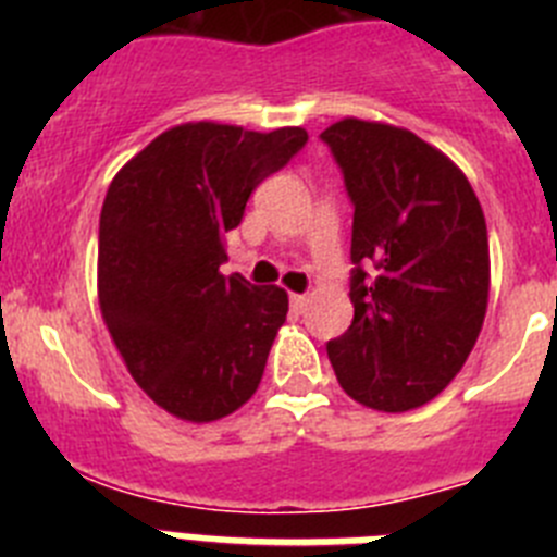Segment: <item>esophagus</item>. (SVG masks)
<instances>
[{"label":"esophagus","instance_id":"obj_1","mask_svg":"<svg viewBox=\"0 0 557 557\" xmlns=\"http://www.w3.org/2000/svg\"><path fill=\"white\" fill-rule=\"evenodd\" d=\"M307 304H309L307 295H298V293L289 295V307H293L295 312H304V309H307Z\"/></svg>","mask_w":557,"mask_h":557}]
</instances>
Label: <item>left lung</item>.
<instances>
[{
    "label": "left lung",
    "mask_w": 557,
    "mask_h": 557,
    "mask_svg": "<svg viewBox=\"0 0 557 557\" xmlns=\"http://www.w3.org/2000/svg\"><path fill=\"white\" fill-rule=\"evenodd\" d=\"M321 139L354 203V321L326 343L334 376L371 410H416L449 385L480 337L485 214L460 166L412 131L346 116Z\"/></svg>",
    "instance_id": "obj_1"
}]
</instances>
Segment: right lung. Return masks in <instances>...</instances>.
<instances>
[{
    "label": "right lung",
    "instance_id": "obj_1",
    "mask_svg": "<svg viewBox=\"0 0 557 557\" xmlns=\"http://www.w3.org/2000/svg\"><path fill=\"white\" fill-rule=\"evenodd\" d=\"M304 127L259 133L186 122L136 152L108 186L97 295L136 385L170 416L209 424L262 382L287 293L223 275L225 234L250 191L307 145Z\"/></svg>",
    "mask_w": 557,
    "mask_h": 557
}]
</instances>
